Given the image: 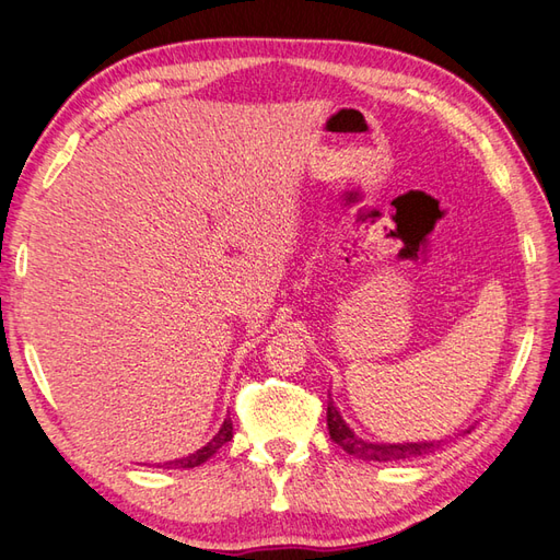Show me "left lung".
<instances>
[{
  "label": "left lung",
  "instance_id": "left-lung-1",
  "mask_svg": "<svg viewBox=\"0 0 560 560\" xmlns=\"http://www.w3.org/2000/svg\"><path fill=\"white\" fill-rule=\"evenodd\" d=\"M327 428L329 438L335 443L349 452V455L359 457L363 462H397V459H411L421 455H431V452L440 450L443 440H425V443H368V440L355 435L347 421L341 419L339 409L331 401V395L327 399Z\"/></svg>",
  "mask_w": 560,
  "mask_h": 560
}]
</instances>
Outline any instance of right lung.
I'll use <instances>...</instances> for the list:
<instances>
[{
  "instance_id": "add662e5",
  "label": "right lung",
  "mask_w": 560,
  "mask_h": 560,
  "mask_svg": "<svg viewBox=\"0 0 560 560\" xmlns=\"http://www.w3.org/2000/svg\"><path fill=\"white\" fill-rule=\"evenodd\" d=\"M231 438H233V421L225 419L223 425L219 428V433L213 435L205 447L192 452V455H187V457H183V459H173V462L156 464V467H163V469H195V467H199V464H205L211 455H217L219 447H223L225 443H229Z\"/></svg>"
}]
</instances>
